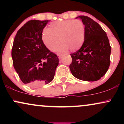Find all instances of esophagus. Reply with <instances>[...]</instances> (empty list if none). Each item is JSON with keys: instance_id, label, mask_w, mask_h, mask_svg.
Segmentation results:
<instances>
[{"instance_id": "34e87169", "label": "esophagus", "mask_w": 124, "mask_h": 124, "mask_svg": "<svg viewBox=\"0 0 124 124\" xmlns=\"http://www.w3.org/2000/svg\"><path fill=\"white\" fill-rule=\"evenodd\" d=\"M58 58H59V59H61V57H62V56H61V55H58Z\"/></svg>"}]
</instances>
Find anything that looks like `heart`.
Masks as SVG:
<instances>
[{"instance_id":"heart-1","label":"heart","mask_w":124,"mask_h":124,"mask_svg":"<svg viewBox=\"0 0 124 124\" xmlns=\"http://www.w3.org/2000/svg\"><path fill=\"white\" fill-rule=\"evenodd\" d=\"M86 30L83 23L80 20H66L51 23L48 29L42 32V40L44 45L53 51L61 44L56 51L59 53L66 52L70 49L75 52L79 50L84 43Z\"/></svg>"}]
</instances>
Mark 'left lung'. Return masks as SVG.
Returning a JSON list of instances; mask_svg holds the SVG:
<instances>
[{
    "label": "left lung",
    "instance_id": "left-lung-1",
    "mask_svg": "<svg viewBox=\"0 0 124 124\" xmlns=\"http://www.w3.org/2000/svg\"><path fill=\"white\" fill-rule=\"evenodd\" d=\"M86 30L82 46L70 54L69 66L74 77L84 81L94 82L101 79L108 69L111 48L106 32L97 23L85 16H79Z\"/></svg>",
    "mask_w": 124,
    "mask_h": 124
}]
</instances>
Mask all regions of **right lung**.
Returning a JSON list of instances; mask_svg holds the SVG:
<instances>
[{
    "instance_id": "right-lung-1",
    "label": "right lung",
    "mask_w": 124,
    "mask_h": 124,
    "mask_svg": "<svg viewBox=\"0 0 124 124\" xmlns=\"http://www.w3.org/2000/svg\"><path fill=\"white\" fill-rule=\"evenodd\" d=\"M49 20H32L17 32L12 51L14 68L23 83L37 87L52 82L59 64L57 55L42 40V32Z\"/></svg>"
}]
</instances>
